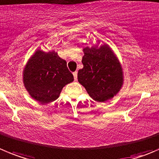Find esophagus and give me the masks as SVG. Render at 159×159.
<instances>
[{
	"mask_svg": "<svg viewBox=\"0 0 159 159\" xmlns=\"http://www.w3.org/2000/svg\"><path fill=\"white\" fill-rule=\"evenodd\" d=\"M73 75H74V78H75V81H77L78 80V72L75 71V72L73 73Z\"/></svg>",
	"mask_w": 159,
	"mask_h": 159,
	"instance_id": "obj_1",
	"label": "esophagus"
}]
</instances>
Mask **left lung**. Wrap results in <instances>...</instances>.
<instances>
[{
  "label": "left lung",
  "mask_w": 159,
  "mask_h": 159,
  "mask_svg": "<svg viewBox=\"0 0 159 159\" xmlns=\"http://www.w3.org/2000/svg\"><path fill=\"white\" fill-rule=\"evenodd\" d=\"M83 68L78 73V82L94 100L105 102L113 98L123 84V72L118 58L109 45L83 49Z\"/></svg>",
  "instance_id": "left-lung-1"
}]
</instances>
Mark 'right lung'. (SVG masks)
Returning a JSON list of instances; mask_svg holds the SVG:
<instances>
[{
	"label": "right lung",
	"mask_w": 159,
	"mask_h": 159,
	"mask_svg": "<svg viewBox=\"0 0 159 159\" xmlns=\"http://www.w3.org/2000/svg\"><path fill=\"white\" fill-rule=\"evenodd\" d=\"M73 81L66 62L54 51L37 50L23 70L25 88L31 97L43 104L58 99L63 87Z\"/></svg>",
	"instance_id": "add662e5"
}]
</instances>
